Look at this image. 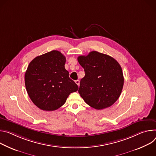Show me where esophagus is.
Here are the masks:
<instances>
[{"mask_svg": "<svg viewBox=\"0 0 156 156\" xmlns=\"http://www.w3.org/2000/svg\"><path fill=\"white\" fill-rule=\"evenodd\" d=\"M75 82H76V83L79 86V84H80V81L79 80H76L75 81Z\"/></svg>", "mask_w": 156, "mask_h": 156, "instance_id": "obj_1", "label": "esophagus"}]
</instances>
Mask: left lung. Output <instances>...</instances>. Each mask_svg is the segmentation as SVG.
I'll list each match as a JSON object with an SVG mask.
<instances>
[{"instance_id": "8db88e82", "label": "left lung", "mask_w": 156, "mask_h": 156, "mask_svg": "<svg viewBox=\"0 0 156 156\" xmlns=\"http://www.w3.org/2000/svg\"><path fill=\"white\" fill-rule=\"evenodd\" d=\"M77 60L85 71L78 92L85 103L97 110L114 104L124 84L122 69L117 61L95 51Z\"/></svg>"}]
</instances>
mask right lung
I'll use <instances>...</instances> for the list:
<instances>
[{"instance_id":"obj_1","label":"right lung","mask_w":156,"mask_h":156,"mask_svg":"<svg viewBox=\"0 0 156 156\" xmlns=\"http://www.w3.org/2000/svg\"><path fill=\"white\" fill-rule=\"evenodd\" d=\"M66 57L53 50L34 58L25 74L27 93L40 109L53 111L62 106L71 93L77 91L78 85L65 69Z\"/></svg>"}]
</instances>
